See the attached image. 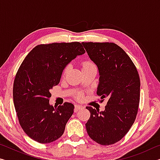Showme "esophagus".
<instances>
[{
  "instance_id": "34e87169",
  "label": "esophagus",
  "mask_w": 160,
  "mask_h": 160,
  "mask_svg": "<svg viewBox=\"0 0 160 160\" xmlns=\"http://www.w3.org/2000/svg\"><path fill=\"white\" fill-rule=\"evenodd\" d=\"M83 108H84V107L82 106V105H80V104H75V109L76 111L82 109H83Z\"/></svg>"
}]
</instances>
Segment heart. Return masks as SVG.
I'll list each match as a JSON object with an SVG mask.
<instances>
[{"instance_id":"heart-1","label":"heart","mask_w":160,"mask_h":160,"mask_svg":"<svg viewBox=\"0 0 160 160\" xmlns=\"http://www.w3.org/2000/svg\"><path fill=\"white\" fill-rule=\"evenodd\" d=\"M94 66V63H92V62L85 61V62H84L83 64H82V68H88V67H90V66ZM69 70H70V66H67L63 70V75H66L68 72Z\"/></svg>"}]
</instances>
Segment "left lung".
<instances>
[{
	"label": "left lung",
	"instance_id": "1",
	"mask_svg": "<svg viewBox=\"0 0 160 160\" xmlns=\"http://www.w3.org/2000/svg\"><path fill=\"white\" fill-rule=\"evenodd\" d=\"M82 44L98 68L97 95L108 99L102 112L86 107L90 112L85 124L87 132L100 145L114 144L125 136L136 118L140 102L138 72L128 54L114 43Z\"/></svg>",
	"mask_w": 160,
	"mask_h": 160
}]
</instances>
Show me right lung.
Returning <instances> with one entry per match:
<instances>
[{"instance_id": "1", "label": "right lung", "mask_w": 160, "mask_h": 160, "mask_svg": "<svg viewBox=\"0 0 160 160\" xmlns=\"http://www.w3.org/2000/svg\"><path fill=\"white\" fill-rule=\"evenodd\" d=\"M85 53L80 42L52 43L37 46L24 59L14 80L13 102L19 123L32 140L49 143L63 134L74 105H50V90L67 65Z\"/></svg>"}]
</instances>
